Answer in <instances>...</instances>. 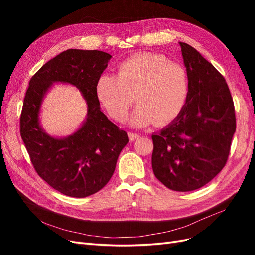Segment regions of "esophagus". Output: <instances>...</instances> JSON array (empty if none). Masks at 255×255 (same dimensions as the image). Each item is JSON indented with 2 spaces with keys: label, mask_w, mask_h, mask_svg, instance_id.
<instances>
[{
  "label": "esophagus",
  "mask_w": 255,
  "mask_h": 255,
  "mask_svg": "<svg viewBox=\"0 0 255 255\" xmlns=\"http://www.w3.org/2000/svg\"><path fill=\"white\" fill-rule=\"evenodd\" d=\"M128 136H129V138H130V140L138 139V138L140 137V135H139V134H137V133H132V132H129V133H128Z\"/></svg>",
  "instance_id": "34e87169"
}]
</instances>
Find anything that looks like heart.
Listing matches in <instances>:
<instances>
[{
    "instance_id": "heart-1",
    "label": "heart",
    "mask_w": 255,
    "mask_h": 255,
    "mask_svg": "<svg viewBox=\"0 0 255 255\" xmlns=\"http://www.w3.org/2000/svg\"><path fill=\"white\" fill-rule=\"evenodd\" d=\"M99 101L112 118L125 121L133 102L139 103L129 121L135 127L153 122L165 126L173 121L186 105L189 94L188 72L183 65L160 54L142 52L125 59L116 74L98 79ZM135 97H133V95Z\"/></svg>"
}]
</instances>
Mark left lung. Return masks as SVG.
Returning a JSON list of instances; mask_svg holds the SVG:
<instances>
[{"instance_id": "obj_1", "label": "left lung", "mask_w": 255, "mask_h": 255, "mask_svg": "<svg viewBox=\"0 0 255 255\" xmlns=\"http://www.w3.org/2000/svg\"><path fill=\"white\" fill-rule=\"evenodd\" d=\"M180 45L189 78L188 99L170 125L152 135V168L169 189L191 191L226 166L236 118L226 79L191 45Z\"/></svg>"}]
</instances>
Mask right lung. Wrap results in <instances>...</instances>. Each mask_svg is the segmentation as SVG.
<instances>
[{"instance_id":"right-lung-1","label":"right lung","mask_w":255,"mask_h":255,"mask_svg":"<svg viewBox=\"0 0 255 255\" xmlns=\"http://www.w3.org/2000/svg\"><path fill=\"white\" fill-rule=\"evenodd\" d=\"M112 56L92 50H67L49 60L29 81L20 117V134L30 161L42 180L66 196L85 198L109 183L122 149L128 142L101 112L96 92L98 79ZM55 81L78 87L88 102V118L72 135L54 138L39 125L43 96Z\"/></svg>"}]
</instances>
